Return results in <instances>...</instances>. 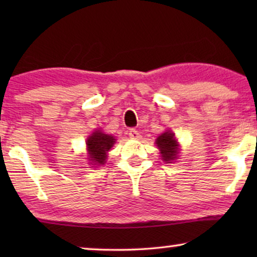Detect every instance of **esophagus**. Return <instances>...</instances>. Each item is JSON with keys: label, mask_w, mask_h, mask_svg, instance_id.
Returning <instances> with one entry per match:
<instances>
[{"label": "esophagus", "mask_w": 257, "mask_h": 257, "mask_svg": "<svg viewBox=\"0 0 257 257\" xmlns=\"http://www.w3.org/2000/svg\"><path fill=\"white\" fill-rule=\"evenodd\" d=\"M128 136H130V138H131V139H139L140 138V133H139V131H137L136 128L130 130Z\"/></svg>", "instance_id": "obj_1"}]
</instances>
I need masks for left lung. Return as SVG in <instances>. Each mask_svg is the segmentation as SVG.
Listing matches in <instances>:
<instances>
[{
  "instance_id": "left-lung-1",
  "label": "left lung",
  "mask_w": 257,
  "mask_h": 257,
  "mask_svg": "<svg viewBox=\"0 0 257 257\" xmlns=\"http://www.w3.org/2000/svg\"><path fill=\"white\" fill-rule=\"evenodd\" d=\"M156 144L158 149L160 150L161 158H163L165 161H172L177 158L179 150H178V143L174 138L173 133L170 131L164 132L163 135L158 137Z\"/></svg>"
}]
</instances>
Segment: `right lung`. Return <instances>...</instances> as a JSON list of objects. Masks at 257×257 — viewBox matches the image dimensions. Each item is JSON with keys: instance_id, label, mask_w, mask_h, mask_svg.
Here are the masks:
<instances>
[{"instance_id": "right-lung-1", "label": "right lung", "mask_w": 257, "mask_h": 257, "mask_svg": "<svg viewBox=\"0 0 257 257\" xmlns=\"http://www.w3.org/2000/svg\"><path fill=\"white\" fill-rule=\"evenodd\" d=\"M114 138L112 136L105 135L100 131H96L87 138L86 145L89 151V157L93 165H104L106 160V153L113 146Z\"/></svg>"}]
</instances>
